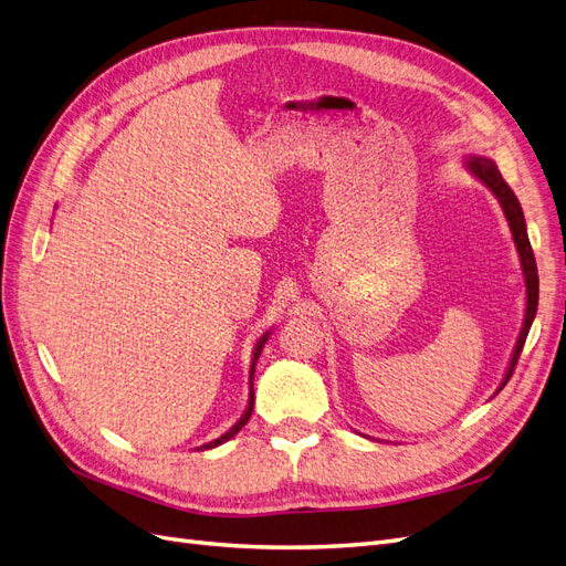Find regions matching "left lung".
Returning <instances> with one entry per match:
<instances>
[{
  "label": "left lung",
  "instance_id": "left-lung-1",
  "mask_svg": "<svg viewBox=\"0 0 566 566\" xmlns=\"http://www.w3.org/2000/svg\"><path fill=\"white\" fill-rule=\"evenodd\" d=\"M462 167H465L474 179L482 181L489 188V191L495 196V200H499L507 227H510V233H512V241H515V248H517V254H520V266H522V276H524V287H526L524 323H522V331L517 335L515 349H512V356H510V364L505 368L503 380H501L499 389H495V394H499L507 385V380L512 378V370H515V366H517V358L522 354L526 335L531 331V323H534V318H536V310H538V269H536V260H534V250H531V243H528L522 205H520L515 191H512V188L505 184L503 175L499 172V167H495V163L491 158H484V156H470V158L462 160Z\"/></svg>",
  "mask_w": 566,
  "mask_h": 566
}]
</instances>
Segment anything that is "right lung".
<instances>
[{
	"instance_id": "right-lung-1",
	"label": "right lung",
	"mask_w": 566,
	"mask_h": 566,
	"mask_svg": "<svg viewBox=\"0 0 566 566\" xmlns=\"http://www.w3.org/2000/svg\"><path fill=\"white\" fill-rule=\"evenodd\" d=\"M271 337V331H266L260 339H256V345H254V349H252V358H250V373H248V406H245V410H243V416L235 420V424L233 427H229V432H224L221 434L219 439H212V441H208V443H202V447L198 449V451H208V449H217V447H221V443L224 441H229L231 437H235L238 432L243 430V427L248 424V420H250V416H252V408H254V366H256V358H260V354H262V349H264V345H266V339Z\"/></svg>"
}]
</instances>
